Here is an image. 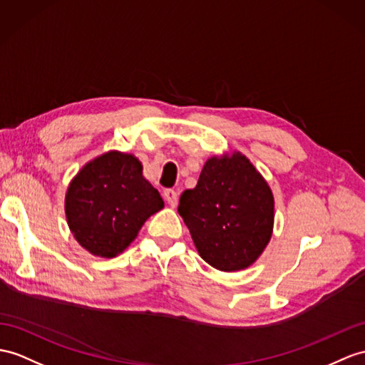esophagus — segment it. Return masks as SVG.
<instances>
[{
    "instance_id": "esophagus-1",
    "label": "esophagus",
    "mask_w": 365,
    "mask_h": 365,
    "mask_svg": "<svg viewBox=\"0 0 365 365\" xmlns=\"http://www.w3.org/2000/svg\"><path fill=\"white\" fill-rule=\"evenodd\" d=\"M164 200L167 201L168 206L175 207L176 204H178V193L175 190H172V189H167V190H164Z\"/></svg>"
}]
</instances>
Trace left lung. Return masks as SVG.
<instances>
[{
	"instance_id": "obj_1",
	"label": "left lung",
	"mask_w": 365,
	"mask_h": 365,
	"mask_svg": "<svg viewBox=\"0 0 365 365\" xmlns=\"http://www.w3.org/2000/svg\"><path fill=\"white\" fill-rule=\"evenodd\" d=\"M178 212L204 262L225 272L250 268L274 230V195L242 152L210 156Z\"/></svg>"
}]
</instances>
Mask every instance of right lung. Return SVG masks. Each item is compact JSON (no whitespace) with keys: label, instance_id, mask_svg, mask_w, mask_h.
I'll return each instance as SVG.
<instances>
[{"label":"right lung","instance_id":"obj_1","mask_svg":"<svg viewBox=\"0 0 365 365\" xmlns=\"http://www.w3.org/2000/svg\"><path fill=\"white\" fill-rule=\"evenodd\" d=\"M164 207L131 153L110 150L88 161L71 180L65 213L71 234L90 254L113 259L135 242L145 221Z\"/></svg>","mask_w":365,"mask_h":365}]
</instances>
